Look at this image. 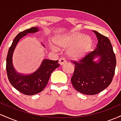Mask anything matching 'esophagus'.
Returning <instances> with one entry per match:
<instances>
[{
	"label": "esophagus",
	"mask_w": 121,
	"mask_h": 121,
	"mask_svg": "<svg viewBox=\"0 0 121 121\" xmlns=\"http://www.w3.org/2000/svg\"><path fill=\"white\" fill-rule=\"evenodd\" d=\"M66 62V61L65 60V59L64 57H61L60 59H59V64L60 65L64 64Z\"/></svg>",
	"instance_id": "34e87169"
}]
</instances>
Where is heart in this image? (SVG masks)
<instances>
[{
  "mask_svg": "<svg viewBox=\"0 0 121 121\" xmlns=\"http://www.w3.org/2000/svg\"><path fill=\"white\" fill-rule=\"evenodd\" d=\"M53 41L55 45L60 48H67L68 55L73 59H79L84 56L92 44L91 37L82 34L59 36L54 39ZM52 48L54 51H57L53 45H52Z\"/></svg>",
  "mask_w": 121,
  "mask_h": 121,
  "instance_id": "1",
  "label": "heart"
}]
</instances>
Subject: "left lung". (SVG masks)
<instances>
[{
    "mask_svg": "<svg viewBox=\"0 0 121 121\" xmlns=\"http://www.w3.org/2000/svg\"><path fill=\"white\" fill-rule=\"evenodd\" d=\"M98 40L97 48L78 60H70L74 64L71 82L75 89L86 95H95L109 86L115 74L116 58L108 37L93 30ZM100 57L98 63L95 56Z\"/></svg>",
    "mask_w": 121,
    "mask_h": 121,
    "instance_id": "obj_1",
    "label": "left lung"
}]
</instances>
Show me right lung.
Here are the masks:
<instances>
[{
	"label": "right lung",
	"mask_w": 121,
	"mask_h": 121,
	"mask_svg": "<svg viewBox=\"0 0 121 121\" xmlns=\"http://www.w3.org/2000/svg\"><path fill=\"white\" fill-rule=\"evenodd\" d=\"M38 30L36 27H32L20 32L13 40L7 56L6 70L9 82L16 90L27 95H35L41 92L48 84L52 72L60 66L58 60L44 59L40 67L31 74H19L15 70L12 61V55L16 44L28 33L36 32Z\"/></svg>",
	"instance_id": "add662e5"
}]
</instances>
